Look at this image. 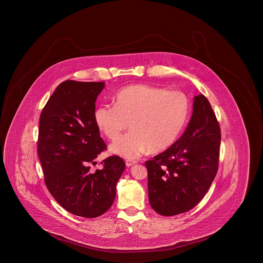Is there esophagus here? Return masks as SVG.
Segmentation results:
<instances>
[{"mask_svg": "<svg viewBox=\"0 0 263 263\" xmlns=\"http://www.w3.org/2000/svg\"><path fill=\"white\" fill-rule=\"evenodd\" d=\"M137 164V161H134V160H126L125 161V165L127 167H130V166L135 165Z\"/></svg>", "mask_w": 263, "mask_h": 263, "instance_id": "esophagus-1", "label": "esophagus"}]
</instances>
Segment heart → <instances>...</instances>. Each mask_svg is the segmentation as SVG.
I'll list each match as a JSON object with an SVG mask.
<instances>
[{"mask_svg":"<svg viewBox=\"0 0 263 263\" xmlns=\"http://www.w3.org/2000/svg\"><path fill=\"white\" fill-rule=\"evenodd\" d=\"M114 107L99 106L94 111L98 129L115 140L127 128L125 137L110 145V152L136 159L147 152L169 148L179 138L190 114V101L181 91L149 85H132L114 97Z\"/></svg>","mask_w":263,"mask_h":263,"instance_id":"obj_1","label":"heart"}]
</instances>
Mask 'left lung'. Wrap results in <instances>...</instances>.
Segmentation results:
<instances>
[{
    "mask_svg": "<svg viewBox=\"0 0 263 263\" xmlns=\"http://www.w3.org/2000/svg\"><path fill=\"white\" fill-rule=\"evenodd\" d=\"M221 129L210 102L194 97L193 112L186 130L165 152L145 162L152 209L170 217L193 209L216 177Z\"/></svg>",
    "mask_w": 263,
    "mask_h": 263,
    "instance_id": "obj_1",
    "label": "left lung"
}]
</instances>
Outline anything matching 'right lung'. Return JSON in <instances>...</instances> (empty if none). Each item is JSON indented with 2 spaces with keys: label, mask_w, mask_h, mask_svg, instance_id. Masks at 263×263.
Here are the masks:
<instances>
[{
  "label": "right lung",
  "mask_w": 263,
  "mask_h": 263,
  "mask_svg": "<svg viewBox=\"0 0 263 263\" xmlns=\"http://www.w3.org/2000/svg\"><path fill=\"white\" fill-rule=\"evenodd\" d=\"M104 88L105 82L64 81L40 119L37 153L46 187L61 207L83 218H97L111 208L125 168L114 155L101 170L90 171L89 164L106 148L94 122L95 103Z\"/></svg>",
  "instance_id": "add662e5"
}]
</instances>
